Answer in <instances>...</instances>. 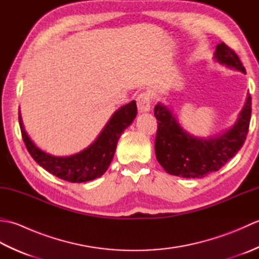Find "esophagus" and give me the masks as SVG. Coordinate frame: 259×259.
<instances>
[{
  "label": "esophagus",
  "instance_id": "esophagus-1",
  "mask_svg": "<svg viewBox=\"0 0 259 259\" xmlns=\"http://www.w3.org/2000/svg\"><path fill=\"white\" fill-rule=\"evenodd\" d=\"M137 106L140 112H147L151 107V96L149 92H142L137 97Z\"/></svg>",
  "mask_w": 259,
  "mask_h": 259
}]
</instances>
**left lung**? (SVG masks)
Masks as SVG:
<instances>
[{
  "mask_svg": "<svg viewBox=\"0 0 259 259\" xmlns=\"http://www.w3.org/2000/svg\"><path fill=\"white\" fill-rule=\"evenodd\" d=\"M218 62L246 73L236 52L224 42L216 47ZM158 129L155 151L158 162L170 175L184 178H202L221 169L243 147L248 134L251 117V98L247 97L245 107L235 125L213 138L201 139L190 136L181 128L175 115L161 103L155 107Z\"/></svg>",
  "mask_w": 259,
  "mask_h": 259,
  "instance_id": "left-lung-1",
  "label": "left lung"
}]
</instances>
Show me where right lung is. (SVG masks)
<instances>
[{
    "label": "right lung",
    "mask_w": 259,
    "mask_h": 259,
    "mask_svg": "<svg viewBox=\"0 0 259 259\" xmlns=\"http://www.w3.org/2000/svg\"><path fill=\"white\" fill-rule=\"evenodd\" d=\"M136 115L137 103L134 100L114 112L98 139L90 147L69 157L51 156L38 149L26 135L20 112L19 122L27 151L42 168L69 183H85L101 177L107 171L121 134L131 124Z\"/></svg>",
    "instance_id": "right-lung-1"
}]
</instances>
